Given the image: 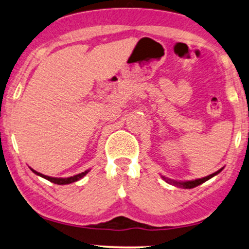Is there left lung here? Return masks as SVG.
Segmentation results:
<instances>
[{"instance_id": "obj_1", "label": "left lung", "mask_w": 249, "mask_h": 249, "mask_svg": "<svg viewBox=\"0 0 249 249\" xmlns=\"http://www.w3.org/2000/svg\"><path fill=\"white\" fill-rule=\"evenodd\" d=\"M221 171H222V168H221V170H218L217 172H215V173L208 175V177H205V178H197V180L187 181V182H173V184H175V185H181V187L187 188V189H191V188L197 187V185H199V184H201V183H204V182H206L207 180H210L211 178L215 177V175L220 173Z\"/></svg>"}]
</instances>
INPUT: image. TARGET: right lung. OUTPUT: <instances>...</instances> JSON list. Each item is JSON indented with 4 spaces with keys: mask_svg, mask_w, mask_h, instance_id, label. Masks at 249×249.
<instances>
[{
    "mask_svg": "<svg viewBox=\"0 0 249 249\" xmlns=\"http://www.w3.org/2000/svg\"><path fill=\"white\" fill-rule=\"evenodd\" d=\"M31 170H32L33 172H34L35 174H37V175H39V177L46 178V180L50 181V182H52V183H54V184H69V183H72V182L78 181L79 178H82L83 177H84V175L88 174V172H89V170H88V171L83 172V173H79V174H77V175H74V177L64 178H51V177H48V175H44V174L38 173V172L34 171V170H33V168H31Z\"/></svg>",
    "mask_w": 249,
    "mask_h": 249,
    "instance_id": "obj_1",
    "label": "right lung"
}]
</instances>
